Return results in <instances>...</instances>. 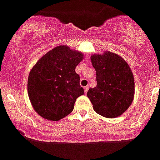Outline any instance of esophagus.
<instances>
[{"label": "esophagus", "mask_w": 160, "mask_h": 160, "mask_svg": "<svg viewBox=\"0 0 160 160\" xmlns=\"http://www.w3.org/2000/svg\"><path fill=\"white\" fill-rule=\"evenodd\" d=\"M88 88H89V87H88V85H87V86H85V87H84V92H85V93H87V92H88Z\"/></svg>", "instance_id": "1"}]
</instances>
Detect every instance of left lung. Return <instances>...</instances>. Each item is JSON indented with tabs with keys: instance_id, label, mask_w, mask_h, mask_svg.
I'll use <instances>...</instances> for the list:
<instances>
[{
	"instance_id": "left-lung-1",
	"label": "left lung",
	"mask_w": 160,
	"mask_h": 160,
	"mask_svg": "<svg viewBox=\"0 0 160 160\" xmlns=\"http://www.w3.org/2000/svg\"><path fill=\"white\" fill-rule=\"evenodd\" d=\"M96 71L97 86L90 88L87 96L93 110L107 118L121 115L132 104L134 78L128 63L111 52L91 56Z\"/></svg>"
}]
</instances>
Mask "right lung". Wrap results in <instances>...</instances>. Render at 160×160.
Wrapping results in <instances>:
<instances>
[{"label":"right lung","instance_id":"right-lung-1","mask_svg":"<svg viewBox=\"0 0 160 160\" xmlns=\"http://www.w3.org/2000/svg\"><path fill=\"white\" fill-rule=\"evenodd\" d=\"M82 59V53L59 45L44 55L31 70L28 96L41 117L58 121L72 112L76 98L84 93L76 72Z\"/></svg>","mask_w":160,"mask_h":160}]
</instances>
